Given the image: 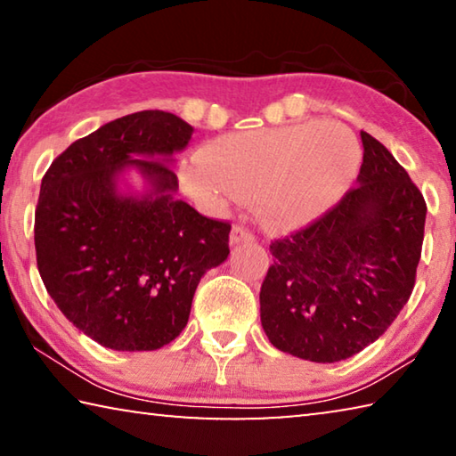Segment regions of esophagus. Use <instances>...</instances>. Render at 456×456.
Wrapping results in <instances>:
<instances>
[{"label": "esophagus", "instance_id": "1", "mask_svg": "<svg viewBox=\"0 0 456 456\" xmlns=\"http://www.w3.org/2000/svg\"><path fill=\"white\" fill-rule=\"evenodd\" d=\"M229 241H231V245L251 243V241H256V235H253V231L247 225H233V229H231Z\"/></svg>", "mask_w": 456, "mask_h": 456}]
</instances>
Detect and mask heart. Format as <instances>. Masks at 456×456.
Masks as SVG:
<instances>
[{"label": "heart", "instance_id": "heart-1", "mask_svg": "<svg viewBox=\"0 0 456 456\" xmlns=\"http://www.w3.org/2000/svg\"><path fill=\"white\" fill-rule=\"evenodd\" d=\"M362 149L350 128L336 122L256 128L215 138L183 171L192 199L221 209L239 197H259L261 217L293 229L322 217L352 187Z\"/></svg>", "mask_w": 456, "mask_h": 456}]
</instances>
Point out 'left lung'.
<instances>
[{
  "instance_id": "obj_1",
  "label": "left lung",
  "mask_w": 456,
  "mask_h": 456,
  "mask_svg": "<svg viewBox=\"0 0 456 456\" xmlns=\"http://www.w3.org/2000/svg\"><path fill=\"white\" fill-rule=\"evenodd\" d=\"M358 184L269 245L261 326L277 350L331 364L376 342L414 289L427 203L390 151L362 130Z\"/></svg>"
}]
</instances>
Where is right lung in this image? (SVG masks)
<instances>
[{"instance_id":"1","label":"right lung","mask_w":456,"mask_h":456,"mask_svg":"<svg viewBox=\"0 0 456 456\" xmlns=\"http://www.w3.org/2000/svg\"><path fill=\"white\" fill-rule=\"evenodd\" d=\"M192 126L142 110L72 142L45 171L36 207L37 272L60 312L100 346L159 350L187 326L207 269L229 256V221L175 199L173 152ZM138 167L144 198L120 196L118 175Z\"/></svg>"}]
</instances>
